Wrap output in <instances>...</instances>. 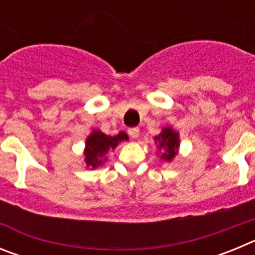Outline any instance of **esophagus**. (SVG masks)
<instances>
[{"label":"esophagus","instance_id":"esophagus-1","mask_svg":"<svg viewBox=\"0 0 255 255\" xmlns=\"http://www.w3.org/2000/svg\"><path fill=\"white\" fill-rule=\"evenodd\" d=\"M129 135L132 139H136L139 136V129L138 128H132V129L129 130Z\"/></svg>","mask_w":255,"mask_h":255}]
</instances>
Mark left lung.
Segmentation results:
<instances>
[{
	"mask_svg": "<svg viewBox=\"0 0 255 255\" xmlns=\"http://www.w3.org/2000/svg\"><path fill=\"white\" fill-rule=\"evenodd\" d=\"M154 144L157 147V155L164 162H172L179 154L180 135L173 130L172 126H164L161 132L154 136Z\"/></svg>",
	"mask_w": 255,
	"mask_h": 255,
	"instance_id": "8db88e82",
	"label": "left lung"
}]
</instances>
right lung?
Instances as JSON below:
<instances>
[{
    "label": "right lung",
    "instance_id": "right-lung-1",
    "mask_svg": "<svg viewBox=\"0 0 255 255\" xmlns=\"http://www.w3.org/2000/svg\"><path fill=\"white\" fill-rule=\"evenodd\" d=\"M129 140V136L125 131H120L115 136L106 135L98 129H93L85 139L84 163L85 168L96 170L107 162L108 152L114 150L121 141Z\"/></svg>",
    "mask_w": 255,
    "mask_h": 255
}]
</instances>
